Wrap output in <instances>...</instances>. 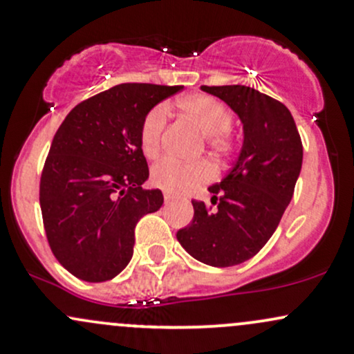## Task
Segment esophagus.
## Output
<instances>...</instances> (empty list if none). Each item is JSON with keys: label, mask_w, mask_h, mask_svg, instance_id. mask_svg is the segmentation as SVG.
Returning a JSON list of instances; mask_svg holds the SVG:
<instances>
[{"label": "esophagus", "mask_w": 354, "mask_h": 354, "mask_svg": "<svg viewBox=\"0 0 354 354\" xmlns=\"http://www.w3.org/2000/svg\"><path fill=\"white\" fill-rule=\"evenodd\" d=\"M174 200V196L173 194H169V193H165V203H171Z\"/></svg>", "instance_id": "obj_1"}]
</instances>
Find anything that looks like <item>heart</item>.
Here are the masks:
<instances>
[{
    "label": "heart",
    "mask_w": 354,
    "mask_h": 354,
    "mask_svg": "<svg viewBox=\"0 0 354 354\" xmlns=\"http://www.w3.org/2000/svg\"><path fill=\"white\" fill-rule=\"evenodd\" d=\"M178 108L200 128L208 148L218 158H226L234 151L236 141L230 131L233 115L225 103L209 95H189L178 100ZM165 124L166 108L163 104H158L146 113L140 128V145L145 156L154 158L160 151ZM211 178L213 169L206 161L189 163L174 158H165L151 169V181L154 185L174 194L194 189Z\"/></svg>",
    "instance_id": "heart-1"
}]
</instances>
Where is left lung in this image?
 <instances>
[{
    "label": "left lung",
    "mask_w": 354,
    "mask_h": 354,
    "mask_svg": "<svg viewBox=\"0 0 354 354\" xmlns=\"http://www.w3.org/2000/svg\"><path fill=\"white\" fill-rule=\"evenodd\" d=\"M243 123V148L221 183L209 186V208L193 200L194 216L176 233L198 261L216 268L248 261L266 245L290 205L301 171L303 145L290 109L243 84L201 86Z\"/></svg>",
    "instance_id": "obj_1"
}]
</instances>
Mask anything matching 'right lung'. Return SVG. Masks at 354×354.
Here are the masks:
<instances>
[{"label": "right lung", "instance_id": "right-lung-1", "mask_svg": "<svg viewBox=\"0 0 354 354\" xmlns=\"http://www.w3.org/2000/svg\"><path fill=\"white\" fill-rule=\"evenodd\" d=\"M183 86L123 83L81 101L56 131L39 181L43 225L64 270L89 283L115 278L133 256L135 228L163 205L143 189V118Z\"/></svg>", "mask_w": 354, "mask_h": 354}]
</instances>
